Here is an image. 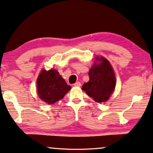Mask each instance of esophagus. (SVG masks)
<instances>
[{
  "instance_id": "obj_1",
  "label": "esophagus",
  "mask_w": 153,
  "mask_h": 153,
  "mask_svg": "<svg viewBox=\"0 0 153 153\" xmlns=\"http://www.w3.org/2000/svg\"><path fill=\"white\" fill-rule=\"evenodd\" d=\"M74 85L75 86H81V82H77L75 83Z\"/></svg>"
}]
</instances>
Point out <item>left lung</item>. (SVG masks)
Returning a JSON list of instances; mask_svg holds the SVG:
<instances>
[{
	"instance_id": "1",
	"label": "left lung",
	"mask_w": 153,
	"mask_h": 153,
	"mask_svg": "<svg viewBox=\"0 0 153 153\" xmlns=\"http://www.w3.org/2000/svg\"><path fill=\"white\" fill-rule=\"evenodd\" d=\"M96 61L99 64H94L90 69L89 81L83 84L82 90L95 102H104L115 89V74L111 64L104 57H97Z\"/></svg>"
}]
</instances>
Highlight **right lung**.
Returning a JSON list of instances; mask_svg holds the SVG:
<instances>
[{
    "label": "right lung",
    "instance_id": "add662e5",
    "mask_svg": "<svg viewBox=\"0 0 153 153\" xmlns=\"http://www.w3.org/2000/svg\"><path fill=\"white\" fill-rule=\"evenodd\" d=\"M71 89L56 70H42L37 79V91L40 98L49 104L62 99Z\"/></svg>",
    "mask_w": 153,
    "mask_h": 153
}]
</instances>
